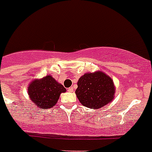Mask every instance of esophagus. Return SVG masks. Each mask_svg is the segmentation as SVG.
<instances>
[{
    "label": "esophagus",
    "instance_id": "34e87169",
    "mask_svg": "<svg viewBox=\"0 0 152 152\" xmlns=\"http://www.w3.org/2000/svg\"><path fill=\"white\" fill-rule=\"evenodd\" d=\"M68 91H69V92H72V91H73V88H72H72H69V89H68Z\"/></svg>",
    "mask_w": 152,
    "mask_h": 152
}]
</instances>
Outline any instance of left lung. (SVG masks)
<instances>
[{"mask_svg": "<svg viewBox=\"0 0 152 152\" xmlns=\"http://www.w3.org/2000/svg\"><path fill=\"white\" fill-rule=\"evenodd\" d=\"M76 95L83 106L99 109L111 102L115 97L113 80L102 71L88 72L77 82Z\"/></svg>", "mask_w": 152, "mask_h": 152, "instance_id": "obj_1", "label": "left lung"}]
</instances>
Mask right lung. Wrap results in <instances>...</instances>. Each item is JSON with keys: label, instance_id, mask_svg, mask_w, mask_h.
I'll list each match as a JSON object with an SVG mask.
<instances>
[{"label": "right lung", "instance_id": "right-lung-1", "mask_svg": "<svg viewBox=\"0 0 152 152\" xmlns=\"http://www.w3.org/2000/svg\"><path fill=\"white\" fill-rule=\"evenodd\" d=\"M65 91L64 86L50 75L41 79H34L27 88L29 98L40 109L52 108L59 99L60 95Z\"/></svg>", "mask_w": 152, "mask_h": 152}]
</instances>
